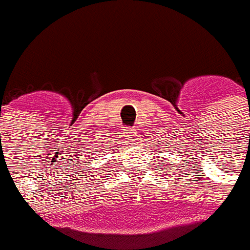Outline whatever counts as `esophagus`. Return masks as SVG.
Segmentation results:
<instances>
[{
    "label": "esophagus",
    "mask_w": 250,
    "mask_h": 250,
    "mask_svg": "<svg viewBox=\"0 0 250 250\" xmlns=\"http://www.w3.org/2000/svg\"><path fill=\"white\" fill-rule=\"evenodd\" d=\"M128 136H131V138H134L135 140L138 139V136H136V132H135L134 130H131V132H130V134H128Z\"/></svg>",
    "instance_id": "1"
}]
</instances>
